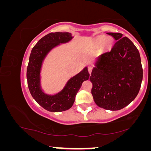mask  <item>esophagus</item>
Returning <instances> with one entry per match:
<instances>
[{"instance_id": "1", "label": "esophagus", "mask_w": 151, "mask_h": 151, "mask_svg": "<svg viewBox=\"0 0 151 151\" xmlns=\"http://www.w3.org/2000/svg\"><path fill=\"white\" fill-rule=\"evenodd\" d=\"M92 66H89L88 67V72H89V73L91 74V73H92Z\"/></svg>"}]
</instances>
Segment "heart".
Listing matches in <instances>:
<instances>
[{
    "label": "heart",
    "mask_w": 151,
    "mask_h": 151,
    "mask_svg": "<svg viewBox=\"0 0 151 151\" xmlns=\"http://www.w3.org/2000/svg\"><path fill=\"white\" fill-rule=\"evenodd\" d=\"M95 43H96V46H101L104 44L106 48H109L112 45L113 40H112L111 38L107 37L106 36L104 35H101L96 37V39L95 40Z\"/></svg>",
    "instance_id": "1"
}]
</instances>
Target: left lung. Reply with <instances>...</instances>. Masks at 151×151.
I'll return each mask as SVG.
<instances>
[{"instance_id":"8db88e82","label":"left lung","mask_w":151,"mask_h":151,"mask_svg":"<svg viewBox=\"0 0 151 151\" xmlns=\"http://www.w3.org/2000/svg\"><path fill=\"white\" fill-rule=\"evenodd\" d=\"M116 42L109 52L100 55L90 77L92 94L99 107L120 110L138 94L143 70L138 50L120 33H107Z\"/></svg>"}]
</instances>
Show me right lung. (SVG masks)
<instances>
[{
	"instance_id": "add662e5",
	"label": "right lung",
	"mask_w": 151,
	"mask_h": 151,
	"mask_svg": "<svg viewBox=\"0 0 151 151\" xmlns=\"http://www.w3.org/2000/svg\"><path fill=\"white\" fill-rule=\"evenodd\" d=\"M73 39L71 33L65 32L50 33L41 38L31 50L27 70L28 87L31 96L44 109L52 112H60L69 109L73 106L76 93L82 83L90 76L88 68L72 77L64 88L55 95L44 93L40 85V70L46 55L55 46L66 43Z\"/></svg>"
}]
</instances>
